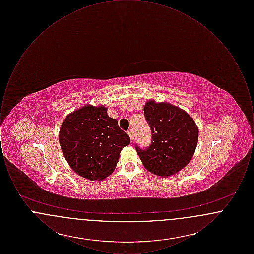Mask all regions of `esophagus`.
<instances>
[{"label": "esophagus", "mask_w": 254, "mask_h": 254, "mask_svg": "<svg viewBox=\"0 0 254 254\" xmlns=\"http://www.w3.org/2000/svg\"><path fill=\"white\" fill-rule=\"evenodd\" d=\"M127 134H128L129 138L131 139V141H133V140H134V131H133V129H129Z\"/></svg>", "instance_id": "34e87169"}]
</instances>
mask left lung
Wrapping results in <instances>:
<instances>
[{
  "mask_svg": "<svg viewBox=\"0 0 254 254\" xmlns=\"http://www.w3.org/2000/svg\"><path fill=\"white\" fill-rule=\"evenodd\" d=\"M152 143L146 149L136 146L144 167L161 176H171L192 159L198 143L199 129L193 118L184 109L167 102L148 100L144 106Z\"/></svg>",
  "mask_w": 254,
  "mask_h": 254,
  "instance_id": "1",
  "label": "left lung"
}]
</instances>
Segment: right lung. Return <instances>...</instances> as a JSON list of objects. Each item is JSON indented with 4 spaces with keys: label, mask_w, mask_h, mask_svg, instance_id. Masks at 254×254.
<instances>
[{
    "label": "right lung",
    "mask_w": 254,
    "mask_h": 254,
    "mask_svg": "<svg viewBox=\"0 0 254 254\" xmlns=\"http://www.w3.org/2000/svg\"><path fill=\"white\" fill-rule=\"evenodd\" d=\"M59 142L74 172L90 181H102L116 168L122 149L130 144L118 121L103 106L85 105L62 123Z\"/></svg>",
    "instance_id": "add662e5"
}]
</instances>
